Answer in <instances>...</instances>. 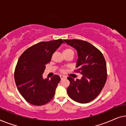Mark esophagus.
Listing matches in <instances>:
<instances>
[{"instance_id":"34e87169","label":"esophagus","mask_w":126,"mask_h":126,"mask_svg":"<svg viewBox=\"0 0 126 126\" xmlns=\"http://www.w3.org/2000/svg\"><path fill=\"white\" fill-rule=\"evenodd\" d=\"M60 77H61V80H63V79L64 78H65V76H63V75H60Z\"/></svg>"}]
</instances>
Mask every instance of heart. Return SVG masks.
<instances>
[{
    "mask_svg": "<svg viewBox=\"0 0 126 126\" xmlns=\"http://www.w3.org/2000/svg\"><path fill=\"white\" fill-rule=\"evenodd\" d=\"M68 53H73L74 54V51L73 50L70 49V48H66V49L63 50V54H68ZM60 72H62V73H64L65 70L63 69H60Z\"/></svg>",
    "mask_w": 126,
    "mask_h": 126,
    "instance_id": "heart-1",
    "label": "heart"
}]
</instances>
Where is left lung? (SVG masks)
Wrapping results in <instances>:
<instances>
[{"instance_id":"obj_1","label":"left lung","mask_w":126,"mask_h":126,"mask_svg":"<svg viewBox=\"0 0 126 126\" xmlns=\"http://www.w3.org/2000/svg\"><path fill=\"white\" fill-rule=\"evenodd\" d=\"M64 41L77 50V69L75 71L82 75L80 80L67 78L70 81L67 93L77 102H90L99 95L106 84L107 77L106 60L102 53L87 41L76 39Z\"/></svg>"}]
</instances>
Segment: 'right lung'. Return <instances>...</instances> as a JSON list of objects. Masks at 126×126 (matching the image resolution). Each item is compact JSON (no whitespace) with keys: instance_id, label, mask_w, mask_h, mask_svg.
<instances>
[{"instance_id":"right-lung-1","label":"right lung","mask_w":126,"mask_h":126,"mask_svg":"<svg viewBox=\"0 0 126 126\" xmlns=\"http://www.w3.org/2000/svg\"><path fill=\"white\" fill-rule=\"evenodd\" d=\"M63 42L62 39L39 42L27 49L19 58L14 72L15 83L21 95L31 104L43 106L54 97L61 78L54 75L50 80H44L42 74L53 53Z\"/></svg>"}]
</instances>
